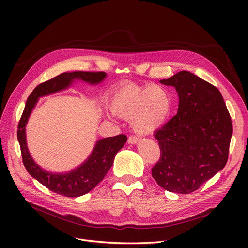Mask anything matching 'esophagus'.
I'll list each match as a JSON object with an SVG mask.
<instances>
[{
	"label": "esophagus",
	"mask_w": 248,
	"mask_h": 248,
	"mask_svg": "<svg viewBox=\"0 0 248 248\" xmlns=\"http://www.w3.org/2000/svg\"><path fill=\"white\" fill-rule=\"evenodd\" d=\"M138 141H139V138H137L135 136H131V137H128V139H127V142H128V144H131V145H135V144H137Z\"/></svg>",
	"instance_id": "1"
}]
</instances>
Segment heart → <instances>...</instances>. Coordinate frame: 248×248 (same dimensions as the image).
I'll list each match as a JSON object with an SVG mask.
<instances>
[{
    "mask_svg": "<svg viewBox=\"0 0 248 248\" xmlns=\"http://www.w3.org/2000/svg\"><path fill=\"white\" fill-rule=\"evenodd\" d=\"M171 108L170 94L158 85H124L114 90L108 99L109 110L124 119L131 117L132 127L140 135L151 134L162 126Z\"/></svg>",
    "mask_w": 248,
    "mask_h": 248,
    "instance_id": "heart-1",
    "label": "heart"
}]
</instances>
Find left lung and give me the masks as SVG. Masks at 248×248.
<instances>
[{"label":"left lung","instance_id":"left-lung-1","mask_svg":"<svg viewBox=\"0 0 248 248\" xmlns=\"http://www.w3.org/2000/svg\"><path fill=\"white\" fill-rule=\"evenodd\" d=\"M176 88L177 114L155 133L161 157L152 176L169 192L189 194L225 167L232 123L220 91L189 71L160 81Z\"/></svg>","mask_w":248,"mask_h":248}]
</instances>
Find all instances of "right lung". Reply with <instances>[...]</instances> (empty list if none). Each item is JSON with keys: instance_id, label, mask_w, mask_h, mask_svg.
<instances>
[{"instance_id": "1", "label": "right lung", "mask_w": 248, "mask_h": 248, "mask_svg": "<svg viewBox=\"0 0 248 248\" xmlns=\"http://www.w3.org/2000/svg\"><path fill=\"white\" fill-rule=\"evenodd\" d=\"M106 77V72H64L39 84L26 101L17 132L23 164L26 170L39 183L62 196L79 197L93 190L106 177L113 164L116 153L124 146L126 137L119 135L97 140L93 152L84 163L70 172L57 174L45 171L32 159L26 141V124L40 97L66 89L75 80H81L94 85L102 82Z\"/></svg>"}]
</instances>
